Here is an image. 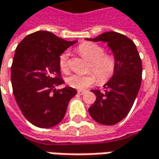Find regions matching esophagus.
Wrapping results in <instances>:
<instances>
[{"label": "esophagus", "instance_id": "34e87169", "mask_svg": "<svg viewBox=\"0 0 159 159\" xmlns=\"http://www.w3.org/2000/svg\"><path fill=\"white\" fill-rule=\"evenodd\" d=\"M85 92H86L85 90H78V91H77V93L79 94H84Z\"/></svg>", "mask_w": 159, "mask_h": 159}]
</instances>
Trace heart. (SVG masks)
Returning a JSON list of instances; mask_svg holds the SVG:
<instances>
[{"label": "heart", "instance_id": "heart-1", "mask_svg": "<svg viewBox=\"0 0 159 159\" xmlns=\"http://www.w3.org/2000/svg\"><path fill=\"white\" fill-rule=\"evenodd\" d=\"M81 55L90 60L87 75H72L66 78V83L75 89H85L94 85L97 82L107 83L112 78L116 69V60L112 53L105 52V49L92 42H84L76 48ZM59 66L63 73H69V53L64 52L59 57Z\"/></svg>", "mask_w": 159, "mask_h": 159}]
</instances>
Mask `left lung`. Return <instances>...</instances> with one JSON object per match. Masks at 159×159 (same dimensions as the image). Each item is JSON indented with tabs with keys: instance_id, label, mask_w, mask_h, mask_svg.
<instances>
[{
	"instance_id": "1",
	"label": "left lung",
	"mask_w": 159,
	"mask_h": 159,
	"mask_svg": "<svg viewBox=\"0 0 159 159\" xmlns=\"http://www.w3.org/2000/svg\"><path fill=\"white\" fill-rule=\"evenodd\" d=\"M93 42H107L116 60L113 77L105 90H92L96 100L88 112L95 122L112 125L120 122L129 113L142 81V61L134 42L116 32L104 33Z\"/></svg>"
}]
</instances>
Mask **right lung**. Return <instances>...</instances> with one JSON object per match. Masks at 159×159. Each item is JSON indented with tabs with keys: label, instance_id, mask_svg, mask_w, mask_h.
<instances>
[{
	"label": "right lung",
	"instance_id": "obj_1",
	"mask_svg": "<svg viewBox=\"0 0 159 159\" xmlns=\"http://www.w3.org/2000/svg\"><path fill=\"white\" fill-rule=\"evenodd\" d=\"M76 42H67L51 32L38 31L18 44L11 68L12 92L24 117L38 127L56 125L64 118L76 91L63 84L59 57Z\"/></svg>",
	"mask_w": 159,
	"mask_h": 159
}]
</instances>
